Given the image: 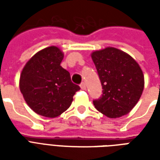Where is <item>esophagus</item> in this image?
Masks as SVG:
<instances>
[{
  "mask_svg": "<svg viewBox=\"0 0 160 160\" xmlns=\"http://www.w3.org/2000/svg\"><path fill=\"white\" fill-rule=\"evenodd\" d=\"M80 88H81V89H82V90H86V89H87V87H86V84L84 83H81L80 84Z\"/></svg>",
  "mask_w": 160,
  "mask_h": 160,
  "instance_id": "1",
  "label": "esophagus"
}]
</instances>
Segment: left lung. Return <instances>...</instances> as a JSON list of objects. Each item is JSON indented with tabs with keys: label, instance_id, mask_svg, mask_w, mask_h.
I'll list each match as a JSON object with an SVG mask.
<instances>
[{
	"label": "left lung",
	"instance_id": "obj_1",
	"mask_svg": "<svg viewBox=\"0 0 160 160\" xmlns=\"http://www.w3.org/2000/svg\"><path fill=\"white\" fill-rule=\"evenodd\" d=\"M103 94L93 101L98 111L110 118L127 115L144 89V74L135 60L122 50L107 47L92 53Z\"/></svg>",
	"mask_w": 160,
	"mask_h": 160
}]
</instances>
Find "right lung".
Listing matches in <instances>:
<instances>
[{"label":"right lung","instance_id":"obj_1","mask_svg":"<svg viewBox=\"0 0 160 160\" xmlns=\"http://www.w3.org/2000/svg\"><path fill=\"white\" fill-rule=\"evenodd\" d=\"M63 52L50 46L37 52L24 67L19 89L29 107L37 114L54 118L67 111L79 86L61 66Z\"/></svg>","mask_w":160,"mask_h":160}]
</instances>
